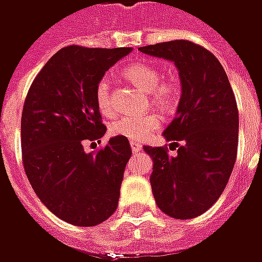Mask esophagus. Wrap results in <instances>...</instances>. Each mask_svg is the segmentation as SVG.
<instances>
[{
    "mask_svg": "<svg viewBox=\"0 0 262 262\" xmlns=\"http://www.w3.org/2000/svg\"><path fill=\"white\" fill-rule=\"evenodd\" d=\"M130 147L133 153H139V151L142 150V144L139 142H136V140H130Z\"/></svg>",
    "mask_w": 262,
    "mask_h": 262,
    "instance_id": "1",
    "label": "esophagus"
}]
</instances>
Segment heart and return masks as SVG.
Here are the masks:
<instances>
[{
  "label": "heart",
  "instance_id": "b5f03b06",
  "mask_svg": "<svg viewBox=\"0 0 262 262\" xmlns=\"http://www.w3.org/2000/svg\"><path fill=\"white\" fill-rule=\"evenodd\" d=\"M125 75L133 81L143 91L150 94L151 102L163 111H172L177 108L181 97V88L176 80H164L157 67L137 61L127 66ZM95 99L99 111L105 116L115 114V103L112 97V81L108 75L99 78L95 86ZM161 120L156 114L142 116H120L114 120L109 130L114 136H122L132 140H144L159 130Z\"/></svg>",
  "mask_w": 262,
  "mask_h": 262
}]
</instances>
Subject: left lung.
Segmentation results:
<instances>
[{
  "label": "left lung",
  "instance_id": "8db88e82",
  "mask_svg": "<svg viewBox=\"0 0 262 262\" xmlns=\"http://www.w3.org/2000/svg\"><path fill=\"white\" fill-rule=\"evenodd\" d=\"M140 52L174 61L182 95L177 116L164 130L167 144L144 146L153 159L150 184L156 203L176 219L205 213L225 191L237 157L238 109L220 61L189 40H171Z\"/></svg>",
  "mask_w": 262,
  "mask_h": 262
}]
</instances>
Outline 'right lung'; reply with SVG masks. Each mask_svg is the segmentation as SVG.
<instances>
[{"mask_svg": "<svg viewBox=\"0 0 262 262\" xmlns=\"http://www.w3.org/2000/svg\"><path fill=\"white\" fill-rule=\"evenodd\" d=\"M132 48L60 49L35 77L20 119L22 163L33 191L57 217L74 226H97L112 216L132 157L126 137L85 153L84 142H101L95 99L99 78Z\"/></svg>", "mask_w": 262, "mask_h": 262, "instance_id": "obj_1", "label": "right lung"}]
</instances>
